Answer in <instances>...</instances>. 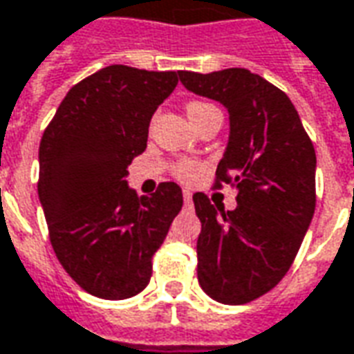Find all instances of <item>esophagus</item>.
I'll use <instances>...</instances> for the list:
<instances>
[{
    "mask_svg": "<svg viewBox=\"0 0 354 354\" xmlns=\"http://www.w3.org/2000/svg\"><path fill=\"white\" fill-rule=\"evenodd\" d=\"M192 199H194V194H192L189 189H184V201L192 203Z\"/></svg>",
    "mask_w": 354,
    "mask_h": 354,
    "instance_id": "obj_1",
    "label": "esophagus"
}]
</instances>
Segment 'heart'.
<instances>
[{"label":"heart","instance_id":"1","mask_svg":"<svg viewBox=\"0 0 354 354\" xmlns=\"http://www.w3.org/2000/svg\"><path fill=\"white\" fill-rule=\"evenodd\" d=\"M205 105H209V103H201V101H194V103H189L187 105V115L189 113H194V111H197V109L205 107ZM176 176L180 178V180H184V182H192L199 172H201V167L197 165V162H194V160H184V162H180L176 167Z\"/></svg>","mask_w":354,"mask_h":354}]
</instances>
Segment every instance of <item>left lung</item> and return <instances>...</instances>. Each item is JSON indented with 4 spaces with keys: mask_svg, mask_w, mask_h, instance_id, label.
<instances>
[{
    "mask_svg": "<svg viewBox=\"0 0 354 354\" xmlns=\"http://www.w3.org/2000/svg\"><path fill=\"white\" fill-rule=\"evenodd\" d=\"M178 76L185 90L228 111L216 178L236 185L237 207L224 211L194 195L201 220L197 278L214 301L243 305L286 276L303 243L316 205L315 147L288 95L263 76L247 68Z\"/></svg>",
    "mask_w": 354,
    "mask_h": 354,
    "instance_id": "8db88e82",
    "label": "left lung"
}]
</instances>
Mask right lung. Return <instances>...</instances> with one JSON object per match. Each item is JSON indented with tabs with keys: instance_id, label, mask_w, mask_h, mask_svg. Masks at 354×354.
I'll return each instance as SVG.
<instances>
[{
	"instance_id": "obj_1",
	"label": "right lung",
	"mask_w": 354,
	"mask_h": 354,
	"mask_svg": "<svg viewBox=\"0 0 354 354\" xmlns=\"http://www.w3.org/2000/svg\"><path fill=\"white\" fill-rule=\"evenodd\" d=\"M178 73L111 65L61 101L39 142L38 195L59 263L101 299L138 295L151 257L182 211V187L162 182L138 197L128 165L147 147L149 122L174 91Z\"/></svg>"
}]
</instances>
